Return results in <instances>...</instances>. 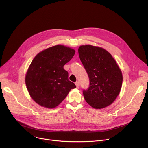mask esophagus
I'll list each match as a JSON object with an SVG mask.
<instances>
[{
  "instance_id": "34e87169",
  "label": "esophagus",
  "mask_w": 148,
  "mask_h": 148,
  "mask_svg": "<svg viewBox=\"0 0 148 148\" xmlns=\"http://www.w3.org/2000/svg\"><path fill=\"white\" fill-rule=\"evenodd\" d=\"M75 85H76L77 88H79V86H80V84H79V81H76V82H75Z\"/></svg>"
}]
</instances>
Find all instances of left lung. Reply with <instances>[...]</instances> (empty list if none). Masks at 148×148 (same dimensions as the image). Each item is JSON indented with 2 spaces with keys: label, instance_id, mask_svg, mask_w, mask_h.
<instances>
[{
  "label": "left lung",
  "instance_id": "obj_1",
  "mask_svg": "<svg viewBox=\"0 0 148 148\" xmlns=\"http://www.w3.org/2000/svg\"><path fill=\"white\" fill-rule=\"evenodd\" d=\"M78 53L89 79V86L83 90L86 103L96 109L111 104L119 95L123 82L116 60L104 49L91 45H81Z\"/></svg>",
  "mask_w": 148,
  "mask_h": 148
}]
</instances>
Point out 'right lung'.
Instances as JSON below:
<instances>
[{"mask_svg": "<svg viewBox=\"0 0 148 148\" xmlns=\"http://www.w3.org/2000/svg\"><path fill=\"white\" fill-rule=\"evenodd\" d=\"M73 49L62 45L50 47L38 53L32 61L25 77L31 98L48 108L58 106L75 84L69 81L63 66L73 57Z\"/></svg>", "mask_w": 148, "mask_h": 148, "instance_id": "1", "label": "right lung"}]
</instances>
